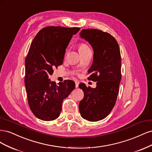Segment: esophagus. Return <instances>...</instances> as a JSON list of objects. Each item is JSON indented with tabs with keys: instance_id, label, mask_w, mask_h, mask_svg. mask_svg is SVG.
<instances>
[{
	"instance_id": "1",
	"label": "esophagus",
	"mask_w": 152,
	"mask_h": 152,
	"mask_svg": "<svg viewBox=\"0 0 152 152\" xmlns=\"http://www.w3.org/2000/svg\"><path fill=\"white\" fill-rule=\"evenodd\" d=\"M79 82L76 81V82H75V87H79Z\"/></svg>"
}]
</instances>
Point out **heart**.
Segmentation results:
<instances>
[{
  "mask_svg": "<svg viewBox=\"0 0 152 152\" xmlns=\"http://www.w3.org/2000/svg\"><path fill=\"white\" fill-rule=\"evenodd\" d=\"M87 49H89V48L87 46V45L86 44H84V43H81L79 45V52L83 51V50H86Z\"/></svg>",
  "mask_w": 152,
  "mask_h": 152,
  "instance_id": "obj_1",
  "label": "heart"
}]
</instances>
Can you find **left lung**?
Segmentation results:
<instances>
[{
    "label": "left lung",
    "instance_id": "8db88e82",
    "mask_svg": "<svg viewBox=\"0 0 152 152\" xmlns=\"http://www.w3.org/2000/svg\"><path fill=\"white\" fill-rule=\"evenodd\" d=\"M80 36L93 49L88 79L97 82L96 88L79 84L84 94L79 103V112L82 118L96 122L107 117L116 103L121 80L120 48L111 34L102 30L83 29Z\"/></svg>",
    "mask_w": 152,
    "mask_h": 152
}]
</instances>
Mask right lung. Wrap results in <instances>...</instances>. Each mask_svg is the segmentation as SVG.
<instances>
[{"instance_id":"add662e5","label":"right lung","mask_w":152,"mask_h":152,"mask_svg":"<svg viewBox=\"0 0 152 152\" xmlns=\"http://www.w3.org/2000/svg\"><path fill=\"white\" fill-rule=\"evenodd\" d=\"M79 27L46 26L32 41L25 59V84L30 108L42 121L57 118L63 99L75 89V82L66 80L57 86L49 79L53 68L63 64L66 48Z\"/></svg>"}]
</instances>
